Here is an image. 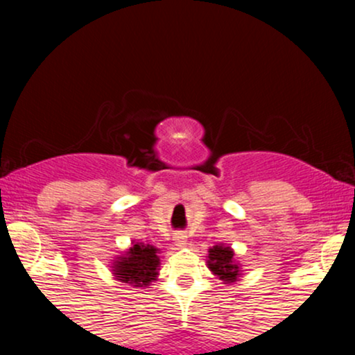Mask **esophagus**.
I'll use <instances>...</instances> for the list:
<instances>
[{
	"mask_svg": "<svg viewBox=\"0 0 355 355\" xmlns=\"http://www.w3.org/2000/svg\"><path fill=\"white\" fill-rule=\"evenodd\" d=\"M174 242H176L178 247H184L187 244V236L184 234V232H178V234L174 236Z\"/></svg>",
	"mask_w": 355,
	"mask_h": 355,
	"instance_id": "34e87169",
	"label": "esophagus"
}]
</instances>
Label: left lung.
Masks as SVG:
<instances>
[{
	"mask_svg": "<svg viewBox=\"0 0 355 355\" xmlns=\"http://www.w3.org/2000/svg\"><path fill=\"white\" fill-rule=\"evenodd\" d=\"M207 266L225 284L236 283L242 276L241 263L234 260V250L226 244H218L208 249Z\"/></svg>",
	"mask_w": 355,
	"mask_h": 355,
	"instance_id": "1",
	"label": "left lung"
}]
</instances>
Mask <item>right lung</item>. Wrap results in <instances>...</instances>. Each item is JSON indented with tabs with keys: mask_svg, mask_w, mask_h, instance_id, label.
<instances>
[{
	"mask_svg": "<svg viewBox=\"0 0 355 355\" xmlns=\"http://www.w3.org/2000/svg\"><path fill=\"white\" fill-rule=\"evenodd\" d=\"M159 249L144 242H132L124 254L111 261L113 276L121 283L134 288H148L158 278Z\"/></svg>",
	"mask_w": 355,
	"mask_h": 355,
	"instance_id": "1",
	"label": "right lung"
}]
</instances>
